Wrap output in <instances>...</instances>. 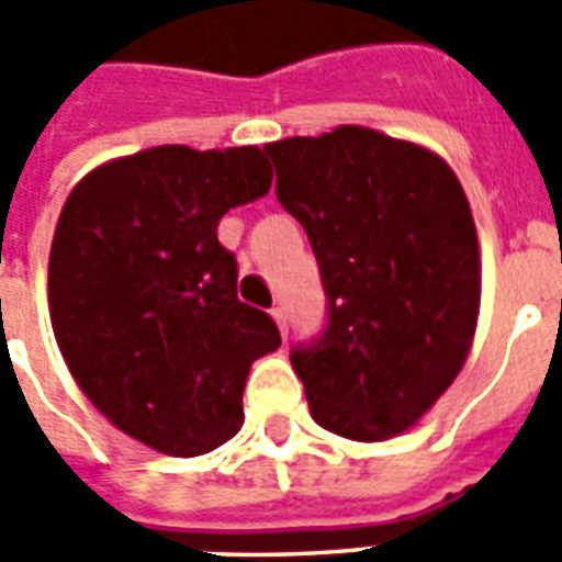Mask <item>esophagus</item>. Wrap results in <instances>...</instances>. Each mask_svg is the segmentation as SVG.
I'll return each mask as SVG.
<instances>
[{"instance_id": "34e87169", "label": "esophagus", "mask_w": 562, "mask_h": 562, "mask_svg": "<svg viewBox=\"0 0 562 562\" xmlns=\"http://www.w3.org/2000/svg\"><path fill=\"white\" fill-rule=\"evenodd\" d=\"M270 316H273V322L280 325L282 337H289V318H285V310H282V306H273V310H270Z\"/></svg>"}]
</instances>
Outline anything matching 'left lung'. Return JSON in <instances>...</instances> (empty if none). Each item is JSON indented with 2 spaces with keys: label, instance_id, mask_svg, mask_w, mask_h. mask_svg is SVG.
<instances>
[{
  "label": "left lung",
  "instance_id": "obj_1",
  "mask_svg": "<svg viewBox=\"0 0 562 562\" xmlns=\"http://www.w3.org/2000/svg\"><path fill=\"white\" fill-rule=\"evenodd\" d=\"M277 198L304 225L328 322L292 367L325 430H409L467 361L482 301L470 201L430 149L361 126L265 147Z\"/></svg>",
  "mask_w": 562,
  "mask_h": 562
}]
</instances>
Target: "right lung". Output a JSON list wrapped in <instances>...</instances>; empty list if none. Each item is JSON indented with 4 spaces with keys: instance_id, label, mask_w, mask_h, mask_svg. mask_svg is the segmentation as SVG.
Segmentation results:
<instances>
[{
    "instance_id": "add662e5",
    "label": "right lung",
    "mask_w": 562,
    "mask_h": 562,
    "mask_svg": "<svg viewBox=\"0 0 562 562\" xmlns=\"http://www.w3.org/2000/svg\"><path fill=\"white\" fill-rule=\"evenodd\" d=\"M270 180L258 147L168 144L90 171L59 213L47 268L59 352L92 406L161 454L228 442L249 367L280 349L273 318L237 297V258L216 237Z\"/></svg>"
}]
</instances>
